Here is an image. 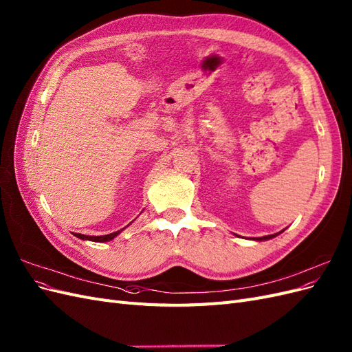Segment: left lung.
<instances>
[{
  "label": "left lung",
  "instance_id": "8db88e82",
  "mask_svg": "<svg viewBox=\"0 0 352 352\" xmlns=\"http://www.w3.org/2000/svg\"><path fill=\"white\" fill-rule=\"evenodd\" d=\"M285 230V229H283ZM283 230H280V232H278V233H273V235H267V236H261V238H251L252 241H257V242H261V241H269V239H272V238H276L278 235H280V233L283 232Z\"/></svg>",
  "mask_w": 352,
  "mask_h": 352
}]
</instances>
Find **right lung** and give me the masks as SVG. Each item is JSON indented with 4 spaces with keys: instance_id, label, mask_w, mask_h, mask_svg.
Wrapping results in <instances>:
<instances>
[{
    "instance_id": "add662e5",
    "label": "right lung",
    "mask_w": 352,
    "mask_h": 352,
    "mask_svg": "<svg viewBox=\"0 0 352 352\" xmlns=\"http://www.w3.org/2000/svg\"><path fill=\"white\" fill-rule=\"evenodd\" d=\"M131 225V223H129ZM127 225V226H129ZM126 226V228H127ZM126 228H123V229H120V230H117V232H113V233H109V235H102V236H88V235H82V233H73L74 236L76 238H79V239H82V241H92V242H109V241H111V239H114L117 235H119V233L122 232V230H124Z\"/></svg>"
}]
</instances>
